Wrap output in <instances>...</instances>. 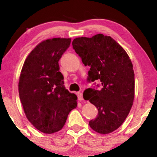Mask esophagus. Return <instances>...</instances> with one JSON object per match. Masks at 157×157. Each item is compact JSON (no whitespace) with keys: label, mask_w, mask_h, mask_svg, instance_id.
<instances>
[{"label":"esophagus","mask_w":157,"mask_h":157,"mask_svg":"<svg viewBox=\"0 0 157 157\" xmlns=\"http://www.w3.org/2000/svg\"><path fill=\"white\" fill-rule=\"evenodd\" d=\"M78 98L79 100H83V95H82V93L81 92H78Z\"/></svg>","instance_id":"1"}]
</instances>
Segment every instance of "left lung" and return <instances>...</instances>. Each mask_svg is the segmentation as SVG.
<instances>
[{"mask_svg":"<svg viewBox=\"0 0 157 157\" xmlns=\"http://www.w3.org/2000/svg\"><path fill=\"white\" fill-rule=\"evenodd\" d=\"M72 45L85 66H90L88 82H100L96 89H87L83 94L84 99L98 110L89 125L100 134L112 132L123 124L133 105L134 73L131 60L113 39L102 34L76 38Z\"/></svg>","mask_w":157,"mask_h":157,"instance_id":"8db88e82","label":"left lung"}]
</instances>
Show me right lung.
Segmentation results:
<instances>
[{"mask_svg": "<svg viewBox=\"0 0 157 157\" xmlns=\"http://www.w3.org/2000/svg\"><path fill=\"white\" fill-rule=\"evenodd\" d=\"M71 39L53 38L37 45L21 70L18 93L25 116L45 134L62 128L77 107L78 97L65 89L59 61L70 46Z\"/></svg>", "mask_w": 157, "mask_h": 157, "instance_id": "add662e5", "label": "right lung"}]
</instances>
